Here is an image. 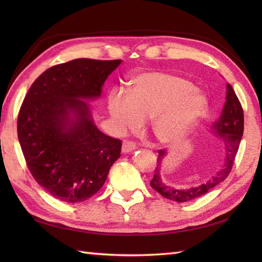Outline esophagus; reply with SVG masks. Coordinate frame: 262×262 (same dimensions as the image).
<instances>
[{"label":"esophagus","instance_id":"esophagus-1","mask_svg":"<svg viewBox=\"0 0 262 262\" xmlns=\"http://www.w3.org/2000/svg\"><path fill=\"white\" fill-rule=\"evenodd\" d=\"M136 148V144L135 142L133 141H129V140H125L124 142H122V152L124 153H128V152H132L134 151V149Z\"/></svg>","mask_w":262,"mask_h":262}]
</instances>
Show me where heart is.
Here are the masks:
<instances>
[{"mask_svg":"<svg viewBox=\"0 0 262 262\" xmlns=\"http://www.w3.org/2000/svg\"><path fill=\"white\" fill-rule=\"evenodd\" d=\"M207 98L190 81L164 72L146 71L129 81V93L114 91L108 110L116 129H137L143 119L152 118L154 136L163 144H178L202 118Z\"/></svg>","mask_w":262,"mask_h":262,"instance_id":"1","label":"heart"}]
</instances>
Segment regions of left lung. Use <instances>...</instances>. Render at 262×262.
<instances>
[{
    "label": "left lung",
    "instance_id": "1",
    "mask_svg": "<svg viewBox=\"0 0 262 262\" xmlns=\"http://www.w3.org/2000/svg\"><path fill=\"white\" fill-rule=\"evenodd\" d=\"M244 129V115L243 108L241 105L240 100L236 97V94L233 90L231 84H227L226 92V102L222 111V115L214 125V130L217 135H220L222 141L225 144L226 158L225 163L221 171L217 172V174L211 177L210 179L192 188H173L165 182L162 181L160 177V168L162 163V159L165 155L164 149H159L158 163L154 171L153 179L151 180V187L155 189L161 196L168 198L170 200H174L178 203L190 202L196 198H199L203 194L207 193L210 189H213L217 185H220L222 181H224L229 177L230 172L234 164L236 153L240 146V142L243 135Z\"/></svg>",
    "mask_w": 262,
    "mask_h": 262
}]
</instances>
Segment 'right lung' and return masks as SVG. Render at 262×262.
Returning a JSON list of instances; mask_svg holds the SVG:
<instances>
[{
    "label": "right lung",
    "mask_w": 262,
    "mask_h": 262,
    "mask_svg": "<svg viewBox=\"0 0 262 262\" xmlns=\"http://www.w3.org/2000/svg\"><path fill=\"white\" fill-rule=\"evenodd\" d=\"M121 59L77 58L52 66L27 92L18 115V138L33 179L65 203L97 193L120 157L121 141L94 125L86 102L98 98Z\"/></svg>",
    "instance_id": "obj_1"
}]
</instances>
